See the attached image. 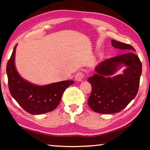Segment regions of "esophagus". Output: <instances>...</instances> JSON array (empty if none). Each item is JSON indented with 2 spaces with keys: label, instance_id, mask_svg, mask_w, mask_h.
Listing matches in <instances>:
<instances>
[{
  "label": "esophagus",
  "instance_id": "34e87169",
  "mask_svg": "<svg viewBox=\"0 0 150 150\" xmlns=\"http://www.w3.org/2000/svg\"><path fill=\"white\" fill-rule=\"evenodd\" d=\"M85 75L82 72H78L76 73V75L75 76V80L76 81H82Z\"/></svg>",
  "mask_w": 150,
  "mask_h": 150
}]
</instances>
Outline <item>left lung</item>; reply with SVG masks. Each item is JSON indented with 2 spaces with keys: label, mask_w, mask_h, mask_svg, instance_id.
<instances>
[{
  "label": "left lung",
  "mask_w": 150,
  "mask_h": 150,
  "mask_svg": "<svg viewBox=\"0 0 150 150\" xmlns=\"http://www.w3.org/2000/svg\"><path fill=\"white\" fill-rule=\"evenodd\" d=\"M114 47L124 50V54L109 58L95 67V74L87 81L92 86L88 105L93 111L100 114L118 112L133 100L138 91L142 66L132 45L112 40ZM122 65V74L113 75Z\"/></svg>",
  "instance_id": "obj_1"
}]
</instances>
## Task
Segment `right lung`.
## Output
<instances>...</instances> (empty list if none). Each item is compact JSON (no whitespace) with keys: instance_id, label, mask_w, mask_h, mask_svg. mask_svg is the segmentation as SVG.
I'll return each instance as SVG.
<instances>
[{"instance_id":"obj_1","label":"right lung","mask_w":150,"mask_h":150,"mask_svg":"<svg viewBox=\"0 0 150 150\" xmlns=\"http://www.w3.org/2000/svg\"><path fill=\"white\" fill-rule=\"evenodd\" d=\"M16 45L6 65L8 88L12 97L31 115H42L54 110L59 105L63 92L74 81H64L38 86L24 79L17 72L14 64Z\"/></svg>"}]
</instances>
